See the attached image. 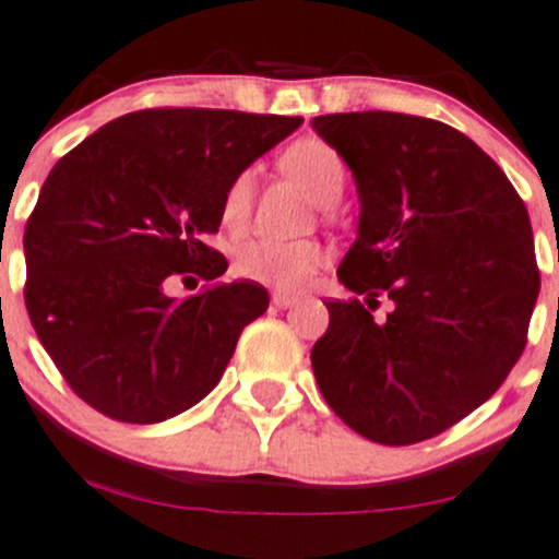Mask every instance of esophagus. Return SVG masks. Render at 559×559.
<instances>
[{
    "instance_id": "34e87169",
    "label": "esophagus",
    "mask_w": 559,
    "mask_h": 559,
    "mask_svg": "<svg viewBox=\"0 0 559 559\" xmlns=\"http://www.w3.org/2000/svg\"><path fill=\"white\" fill-rule=\"evenodd\" d=\"M296 300H298L296 296H285V293H274V296H272V304L277 306V309H290Z\"/></svg>"
}]
</instances>
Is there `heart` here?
I'll return each mask as SVG.
<instances>
[{"mask_svg": "<svg viewBox=\"0 0 559 559\" xmlns=\"http://www.w3.org/2000/svg\"><path fill=\"white\" fill-rule=\"evenodd\" d=\"M282 168L304 185L313 203L324 205V209L335 205L343 190H346V160L341 158V153L330 142L319 140V136H304V140L293 142L282 153ZM253 168H246L224 190L222 218L227 227L237 229L248 222L250 203H253ZM319 263H322V250H319L317 242L253 240L240 250L235 266L240 277L261 282V285L274 287V290L293 293L300 290L311 280Z\"/></svg>", "mask_w": 559, "mask_h": 559, "instance_id": "b5f03b06", "label": "heart"}]
</instances>
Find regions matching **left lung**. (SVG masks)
I'll return each mask as SVG.
<instances>
[{"mask_svg": "<svg viewBox=\"0 0 559 559\" xmlns=\"http://www.w3.org/2000/svg\"><path fill=\"white\" fill-rule=\"evenodd\" d=\"M359 192L356 240L311 367L348 428L388 447L438 436L497 393L538 298L533 231L504 171L462 131L404 112L319 116Z\"/></svg>", "mask_w": 559, "mask_h": 559, "instance_id": "1", "label": "left lung"}]
</instances>
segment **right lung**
<instances>
[{"instance_id":"obj_1","label":"right lung","mask_w":559,"mask_h":559,"mask_svg":"<svg viewBox=\"0 0 559 559\" xmlns=\"http://www.w3.org/2000/svg\"><path fill=\"white\" fill-rule=\"evenodd\" d=\"M304 118L158 108L105 123L55 163L23 235L26 309L62 378L97 412L153 425L222 380L269 293L253 282L171 298L166 280H216L205 246L229 181Z\"/></svg>"}]
</instances>
